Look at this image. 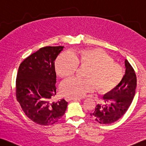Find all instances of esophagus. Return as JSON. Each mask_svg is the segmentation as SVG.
<instances>
[{
    "label": "esophagus",
    "mask_w": 146,
    "mask_h": 146,
    "mask_svg": "<svg viewBox=\"0 0 146 146\" xmlns=\"http://www.w3.org/2000/svg\"><path fill=\"white\" fill-rule=\"evenodd\" d=\"M79 98H66V100L69 101H77V100H79Z\"/></svg>",
    "instance_id": "1"
}]
</instances>
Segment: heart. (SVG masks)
<instances>
[{
  "label": "heart",
  "instance_id": "heart-1",
  "mask_svg": "<svg viewBox=\"0 0 146 146\" xmlns=\"http://www.w3.org/2000/svg\"><path fill=\"white\" fill-rule=\"evenodd\" d=\"M55 70L61 78L73 75L78 66L88 67L85 74L87 79L69 78L62 83L60 91L68 97H82L98 88L101 94L108 93L115 88L123 77L119 64L103 50L99 48L83 49L73 52H63L55 61Z\"/></svg>",
  "mask_w": 146,
  "mask_h": 146
}]
</instances>
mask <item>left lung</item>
I'll list each match as a JSON object with an SVG mask.
<instances>
[{
    "instance_id": "1",
    "label": "left lung",
    "mask_w": 146,
    "mask_h": 146,
    "mask_svg": "<svg viewBox=\"0 0 146 146\" xmlns=\"http://www.w3.org/2000/svg\"><path fill=\"white\" fill-rule=\"evenodd\" d=\"M125 73L121 82L112 91L103 96L106 105L96 106L90 114L92 117L101 124H110L123 116L130 106L135 95L136 76L135 70L125 60Z\"/></svg>"
}]
</instances>
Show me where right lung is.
<instances>
[{"mask_svg": "<svg viewBox=\"0 0 146 146\" xmlns=\"http://www.w3.org/2000/svg\"><path fill=\"white\" fill-rule=\"evenodd\" d=\"M64 47H45L21 62L16 78V98L27 116L41 125L56 123L66 112L68 102H51L56 95L54 61Z\"/></svg>", "mask_w": 146, "mask_h": 146, "instance_id": "add662e5", "label": "right lung"}]
</instances>
